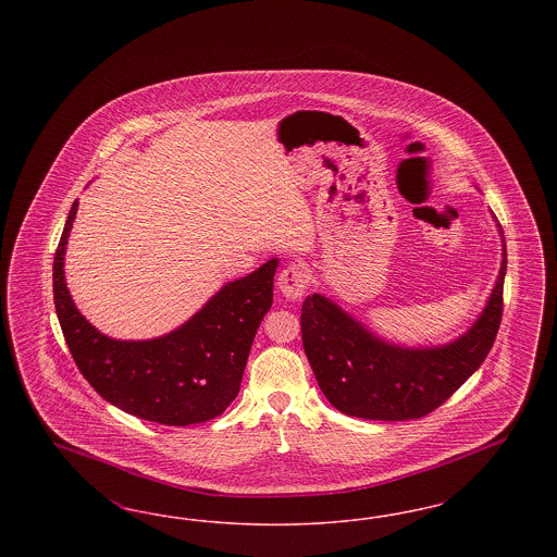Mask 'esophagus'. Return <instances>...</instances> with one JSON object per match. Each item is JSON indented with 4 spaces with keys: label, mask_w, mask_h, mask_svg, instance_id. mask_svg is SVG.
Listing matches in <instances>:
<instances>
[{
    "label": "esophagus",
    "mask_w": 557,
    "mask_h": 557,
    "mask_svg": "<svg viewBox=\"0 0 557 557\" xmlns=\"http://www.w3.org/2000/svg\"><path fill=\"white\" fill-rule=\"evenodd\" d=\"M307 286H309V275L302 265H288L277 277V288L288 300H298L307 290Z\"/></svg>",
    "instance_id": "esophagus-1"
}]
</instances>
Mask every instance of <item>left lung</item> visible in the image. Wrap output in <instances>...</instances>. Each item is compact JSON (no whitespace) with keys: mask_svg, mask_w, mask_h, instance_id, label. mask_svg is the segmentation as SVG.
<instances>
[{"mask_svg":"<svg viewBox=\"0 0 557 557\" xmlns=\"http://www.w3.org/2000/svg\"><path fill=\"white\" fill-rule=\"evenodd\" d=\"M497 221V219H495ZM502 269L476 321L445 345L391 343L346 313L325 294L302 302V346L325 398L363 420H418L434 411L482 366L497 338L507 271L504 230Z\"/></svg>","mask_w":557,"mask_h":557,"instance_id":"left-lung-1","label":"left lung"}]
</instances>
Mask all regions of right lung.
<instances>
[{"label":"right lung","instance_id":"add662e5","mask_svg":"<svg viewBox=\"0 0 557 557\" xmlns=\"http://www.w3.org/2000/svg\"><path fill=\"white\" fill-rule=\"evenodd\" d=\"M79 200L53 257V305L85 380L110 405L164 425L209 422L238 397L255 334L273 305L277 259L227 282L200 311L150 341H116L81 315L64 277V255Z\"/></svg>","mask_w":557,"mask_h":557}]
</instances>
